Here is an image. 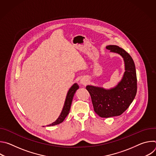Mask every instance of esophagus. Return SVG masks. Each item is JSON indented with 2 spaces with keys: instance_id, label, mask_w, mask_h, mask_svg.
Segmentation results:
<instances>
[{
  "instance_id": "esophagus-1",
  "label": "esophagus",
  "mask_w": 156,
  "mask_h": 156,
  "mask_svg": "<svg viewBox=\"0 0 156 156\" xmlns=\"http://www.w3.org/2000/svg\"><path fill=\"white\" fill-rule=\"evenodd\" d=\"M86 83H87V80H86V78H83L81 79V80H80V84H82V85H85Z\"/></svg>"
}]
</instances>
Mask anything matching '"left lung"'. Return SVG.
<instances>
[{"label":"left lung","instance_id":"left-lung-1","mask_svg":"<svg viewBox=\"0 0 156 156\" xmlns=\"http://www.w3.org/2000/svg\"><path fill=\"white\" fill-rule=\"evenodd\" d=\"M106 49L122 57L125 72L117 85L110 89L86 86V90L91 95L94 112L102 118L122 114L134 100L137 92L135 65L130 55L118 46H107Z\"/></svg>","mask_w":156,"mask_h":156}]
</instances>
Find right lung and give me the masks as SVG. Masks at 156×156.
<instances>
[{"mask_svg":"<svg viewBox=\"0 0 156 156\" xmlns=\"http://www.w3.org/2000/svg\"><path fill=\"white\" fill-rule=\"evenodd\" d=\"M78 88H79V86L78 85V84L75 83L69 89V90L67 93V94H66L65 101V103H64V105H63V107L62 108V112L60 113V115H59L58 118L54 122H53L52 123H51V124H50L48 126H54V125H58V124L61 123L62 122H63V121L65 120L66 117L67 116L68 114H69L74 94H75V92L76 91V90H78Z\"/></svg>","mask_w":156,"mask_h":156,"instance_id":"obj_1","label":"right lung"}]
</instances>
